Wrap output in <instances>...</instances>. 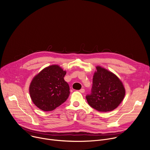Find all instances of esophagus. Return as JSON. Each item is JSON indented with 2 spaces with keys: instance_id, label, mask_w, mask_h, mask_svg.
Segmentation results:
<instances>
[{
  "instance_id": "34e87169",
  "label": "esophagus",
  "mask_w": 150,
  "mask_h": 150,
  "mask_svg": "<svg viewBox=\"0 0 150 150\" xmlns=\"http://www.w3.org/2000/svg\"><path fill=\"white\" fill-rule=\"evenodd\" d=\"M79 92H81V93H84L85 92V89H80L79 90Z\"/></svg>"
}]
</instances>
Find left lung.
I'll return each mask as SVG.
<instances>
[{
    "label": "left lung",
    "instance_id": "left-lung-1",
    "mask_svg": "<svg viewBox=\"0 0 150 150\" xmlns=\"http://www.w3.org/2000/svg\"><path fill=\"white\" fill-rule=\"evenodd\" d=\"M93 77L92 93L86 96L88 104L102 112L112 111L123 100L126 91L121 80L113 72L97 66Z\"/></svg>",
    "mask_w": 150,
    "mask_h": 150
}]
</instances>
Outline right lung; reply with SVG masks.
<instances>
[{
	"mask_svg": "<svg viewBox=\"0 0 150 150\" xmlns=\"http://www.w3.org/2000/svg\"><path fill=\"white\" fill-rule=\"evenodd\" d=\"M66 71L58 65L44 68L32 79L29 93L34 104L40 109L52 111L68 99L69 86L64 77Z\"/></svg>",
	"mask_w": 150,
	"mask_h": 150,
	"instance_id": "right-lung-1",
	"label": "right lung"
}]
</instances>
